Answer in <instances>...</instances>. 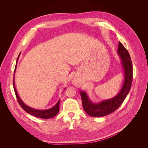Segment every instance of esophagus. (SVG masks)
I'll list each match as a JSON object with an SVG mask.
<instances>
[{
  "label": "esophagus",
  "instance_id": "34e87169",
  "mask_svg": "<svg viewBox=\"0 0 148 148\" xmlns=\"http://www.w3.org/2000/svg\"><path fill=\"white\" fill-rule=\"evenodd\" d=\"M73 83H74V84H78V82L77 81V80L76 79H75L74 81H73Z\"/></svg>",
  "mask_w": 148,
  "mask_h": 148
}]
</instances>
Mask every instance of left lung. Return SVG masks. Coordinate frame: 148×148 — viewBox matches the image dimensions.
I'll list each match as a JSON object with an SVG mask.
<instances>
[{
	"instance_id": "obj_1",
	"label": "left lung",
	"mask_w": 148,
	"mask_h": 148,
	"mask_svg": "<svg viewBox=\"0 0 148 148\" xmlns=\"http://www.w3.org/2000/svg\"><path fill=\"white\" fill-rule=\"evenodd\" d=\"M117 53L124 72V80L120 91L115 97L100 102H92L84 91H80L84 110L94 117H104L114 112L122 104L130 90L133 79V66L128 51L119 42Z\"/></svg>"
}]
</instances>
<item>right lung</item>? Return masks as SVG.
<instances>
[{
	"label": "right lung",
	"instance_id": "1",
	"mask_svg": "<svg viewBox=\"0 0 148 148\" xmlns=\"http://www.w3.org/2000/svg\"><path fill=\"white\" fill-rule=\"evenodd\" d=\"M21 52L20 53V54L18 57L17 59H16V65H15V71H14V75H13V89H14V91H15V93L16 95V97L17 98V100L18 101L19 104L20 105V106L21 107V108L23 109L24 110H25L26 112L32 115L34 117H36L38 118H41V119H51L53 117H55V116L58 114L59 111V105H60V99L58 101V102H57V104L52 107V108L51 109H46V110H39V109H35L34 108H31V107L26 106L25 103L23 102L20 97L18 95V94L17 92V90H16V88L15 86V71H16V66H17V62L18 60V58L20 57ZM65 90V89H64Z\"/></svg>",
	"mask_w": 148,
	"mask_h": 148
}]
</instances>
